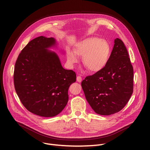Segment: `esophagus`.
Returning <instances> with one entry per match:
<instances>
[{
  "instance_id": "1",
  "label": "esophagus",
  "mask_w": 150,
  "mask_h": 150,
  "mask_svg": "<svg viewBox=\"0 0 150 150\" xmlns=\"http://www.w3.org/2000/svg\"><path fill=\"white\" fill-rule=\"evenodd\" d=\"M76 81H78V82H81V81H82V78H81V76H78L77 77H76Z\"/></svg>"
}]
</instances>
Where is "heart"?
I'll return each mask as SVG.
<instances>
[{
    "label": "heart",
    "instance_id": "b5f03b06",
    "mask_svg": "<svg viewBox=\"0 0 150 150\" xmlns=\"http://www.w3.org/2000/svg\"><path fill=\"white\" fill-rule=\"evenodd\" d=\"M110 54L108 43L101 39L91 38L78 44L75 49L67 52V60L71 66L79 61L78 56L83 57V64L91 72H98L107 64Z\"/></svg>",
    "mask_w": 150,
    "mask_h": 150
}]
</instances>
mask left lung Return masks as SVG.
Wrapping results in <instances>:
<instances>
[{"label":"left lung","mask_w":150,"mask_h":150,"mask_svg":"<svg viewBox=\"0 0 150 150\" xmlns=\"http://www.w3.org/2000/svg\"><path fill=\"white\" fill-rule=\"evenodd\" d=\"M134 72L127 48L116 38L107 64L86 76L81 86L86 100L97 114H114L127 104L133 92Z\"/></svg>","instance_id":"1"}]
</instances>
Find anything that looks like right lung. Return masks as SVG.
<instances>
[{"instance_id": "right-lung-1", "label": "right lung", "mask_w": 150, "mask_h": 150, "mask_svg": "<svg viewBox=\"0 0 150 150\" xmlns=\"http://www.w3.org/2000/svg\"><path fill=\"white\" fill-rule=\"evenodd\" d=\"M53 38L39 36L19 53L14 71V88L22 105L30 112L44 117L59 114L69 100L68 89L76 74L61 66L56 53L48 49Z\"/></svg>"}]
</instances>
